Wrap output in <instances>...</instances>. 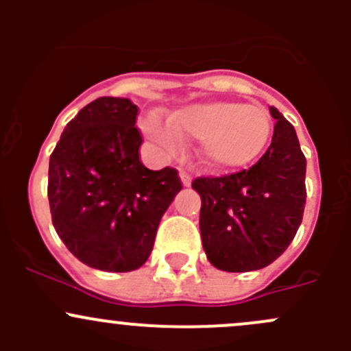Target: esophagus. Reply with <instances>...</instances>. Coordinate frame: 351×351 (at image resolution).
<instances>
[{
    "mask_svg": "<svg viewBox=\"0 0 351 351\" xmlns=\"http://www.w3.org/2000/svg\"><path fill=\"white\" fill-rule=\"evenodd\" d=\"M180 180H182L183 186H190V185H192V176H190L186 171H180Z\"/></svg>",
    "mask_w": 351,
    "mask_h": 351,
    "instance_id": "esophagus-1",
    "label": "esophagus"
}]
</instances>
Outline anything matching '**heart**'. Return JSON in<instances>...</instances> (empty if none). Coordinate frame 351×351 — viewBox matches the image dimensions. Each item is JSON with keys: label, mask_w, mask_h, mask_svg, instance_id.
<instances>
[{"label": "heart", "mask_w": 351, "mask_h": 351, "mask_svg": "<svg viewBox=\"0 0 351 351\" xmlns=\"http://www.w3.org/2000/svg\"><path fill=\"white\" fill-rule=\"evenodd\" d=\"M144 132L168 153L178 147V137L200 141L202 162L208 169L229 173L253 165L263 154L271 136V120L260 105L202 101L173 112L169 127L151 120Z\"/></svg>", "instance_id": "heart-1"}]
</instances>
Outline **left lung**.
<instances>
[{
    "instance_id": "left-lung-1",
    "label": "left lung",
    "mask_w": 351,
    "mask_h": 351,
    "mask_svg": "<svg viewBox=\"0 0 351 351\" xmlns=\"http://www.w3.org/2000/svg\"><path fill=\"white\" fill-rule=\"evenodd\" d=\"M277 122L256 165L221 178H197L200 236L207 260L222 271L268 267L289 247L306 207V158L295 129L275 107Z\"/></svg>"
}]
</instances>
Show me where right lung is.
<instances>
[{"instance_id":"obj_1","label":"right lung","mask_w":351,"mask_h":351,"mask_svg":"<svg viewBox=\"0 0 351 351\" xmlns=\"http://www.w3.org/2000/svg\"><path fill=\"white\" fill-rule=\"evenodd\" d=\"M129 98L101 97L64 127L49 161L52 224L67 250L101 271L143 267L166 208L182 190L178 171L147 169Z\"/></svg>"}]
</instances>
